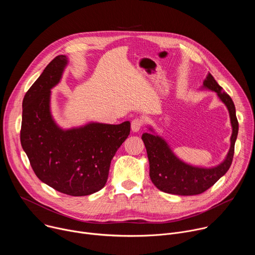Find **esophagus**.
<instances>
[{"label": "esophagus", "instance_id": "1", "mask_svg": "<svg viewBox=\"0 0 255 255\" xmlns=\"http://www.w3.org/2000/svg\"><path fill=\"white\" fill-rule=\"evenodd\" d=\"M143 125V121L141 119H134L131 122V129L133 132H138Z\"/></svg>", "mask_w": 255, "mask_h": 255}]
</instances>
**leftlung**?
<instances>
[{"instance_id": "1", "label": "left lung", "mask_w": 255, "mask_h": 255, "mask_svg": "<svg viewBox=\"0 0 255 255\" xmlns=\"http://www.w3.org/2000/svg\"><path fill=\"white\" fill-rule=\"evenodd\" d=\"M203 88L217 93L219 99L227 107L232 126L231 145L223 162L214 167H199L180 160L170 149L167 142L153 133H143L142 140L149 160V175L154 186L167 194L178 196L199 195L210 189L216 181L229 169L234 155V145L238 134V121L235 106L228 94L218 85L211 74H208Z\"/></svg>"}]
</instances>
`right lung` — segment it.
<instances>
[{"label": "right lung", "instance_id": "right-lung-1", "mask_svg": "<svg viewBox=\"0 0 255 255\" xmlns=\"http://www.w3.org/2000/svg\"><path fill=\"white\" fill-rule=\"evenodd\" d=\"M66 64L65 55L56 56L26 93L20 139L41 181L62 194L81 197L105 187L111 160L130 134V122L58 127L50 112V90L59 83Z\"/></svg>", "mask_w": 255, "mask_h": 255}]
</instances>
